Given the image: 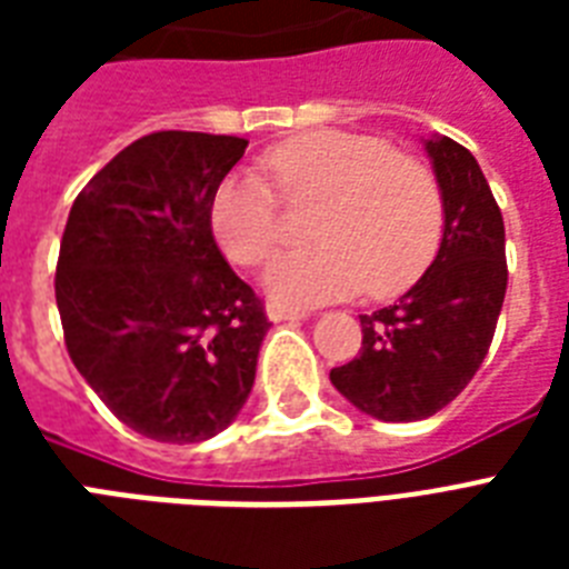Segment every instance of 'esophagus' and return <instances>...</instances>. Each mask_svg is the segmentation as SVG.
<instances>
[{"label": "esophagus", "instance_id": "34e87169", "mask_svg": "<svg viewBox=\"0 0 569 569\" xmlns=\"http://www.w3.org/2000/svg\"><path fill=\"white\" fill-rule=\"evenodd\" d=\"M266 312L271 321H295L307 316V312L298 310V307H289V303H280V301H268Z\"/></svg>", "mask_w": 569, "mask_h": 569}]
</instances>
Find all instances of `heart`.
<instances>
[{"label":"heart","instance_id":"1","mask_svg":"<svg viewBox=\"0 0 569 569\" xmlns=\"http://www.w3.org/2000/svg\"><path fill=\"white\" fill-rule=\"evenodd\" d=\"M262 171L286 203H316L307 223L316 244L268 266L266 286L277 298L330 301L360 289L392 298L437 257L446 223L440 180L431 164L396 153L383 138L346 129L301 132L268 150ZM270 183L241 171L212 194L214 241L236 266L266 262L283 241V203Z\"/></svg>","mask_w":569,"mask_h":569}]
</instances>
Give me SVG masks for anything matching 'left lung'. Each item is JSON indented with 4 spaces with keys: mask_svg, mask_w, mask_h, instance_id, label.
<instances>
[{
    "mask_svg": "<svg viewBox=\"0 0 569 569\" xmlns=\"http://www.w3.org/2000/svg\"><path fill=\"white\" fill-rule=\"evenodd\" d=\"M446 227L437 259L410 292L360 316L363 348L330 380L383 422L428 419L463 392L493 342L508 289L505 221L476 156L451 138L425 144Z\"/></svg>",
    "mask_w": 569,
    "mask_h": 569,
    "instance_id": "1",
    "label": "left lung"
}]
</instances>
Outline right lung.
Here are the masks:
<instances>
[{
	"label": "right lung",
	"instance_id": "right-lung-1",
	"mask_svg": "<svg viewBox=\"0 0 569 569\" xmlns=\"http://www.w3.org/2000/svg\"><path fill=\"white\" fill-rule=\"evenodd\" d=\"M244 147L180 129L138 138L79 191L61 236L67 355L120 422L156 442L223 431L257 378L271 321L209 223Z\"/></svg>",
	"mask_w": 569,
	"mask_h": 569
}]
</instances>
